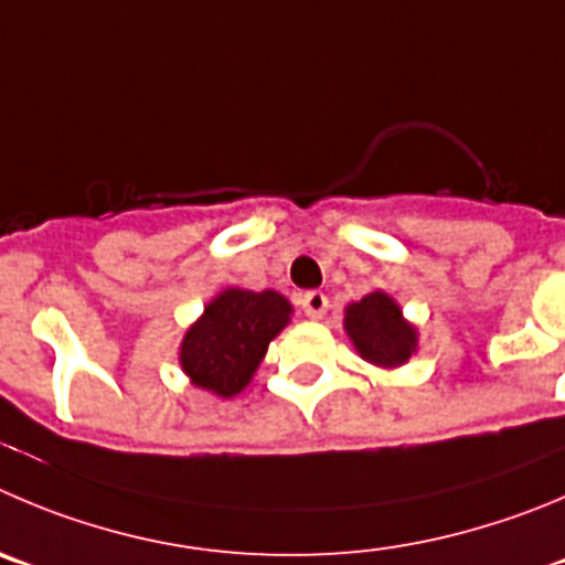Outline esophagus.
I'll return each instance as SVG.
<instances>
[{"mask_svg": "<svg viewBox=\"0 0 565 565\" xmlns=\"http://www.w3.org/2000/svg\"><path fill=\"white\" fill-rule=\"evenodd\" d=\"M300 309L307 312V318L320 320L326 315V309H329V298L323 292H318V289H312V292L300 295Z\"/></svg>", "mask_w": 565, "mask_h": 565, "instance_id": "1", "label": "esophagus"}]
</instances>
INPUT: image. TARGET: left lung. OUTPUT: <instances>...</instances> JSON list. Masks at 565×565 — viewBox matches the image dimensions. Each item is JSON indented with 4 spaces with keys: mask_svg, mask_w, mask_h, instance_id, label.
<instances>
[{
    "mask_svg": "<svg viewBox=\"0 0 565 565\" xmlns=\"http://www.w3.org/2000/svg\"><path fill=\"white\" fill-rule=\"evenodd\" d=\"M342 326L356 354L382 371L407 365L409 356L418 351V329L404 318L398 300L384 289L367 292L356 303H348Z\"/></svg>",
    "mask_w": 565,
    "mask_h": 565,
    "instance_id": "left-lung-1",
    "label": "left lung"
}]
</instances>
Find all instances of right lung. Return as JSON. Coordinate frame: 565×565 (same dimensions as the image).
Here are the masks:
<instances>
[{
	"label": "right lung",
	"instance_id": "add662e5",
	"mask_svg": "<svg viewBox=\"0 0 565 565\" xmlns=\"http://www.w3.org/2000/svg\"><path fill=\"white\" fill-rule=\"evenodd\" d=\"M289 320L292 303L276 289H223L183 334L178 351L181 371L194 387L234 398L250 384L270 342Z\"/></svg>",
	"mask_w": 565,
	"mask_h": 565
}]
</instances>
